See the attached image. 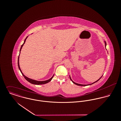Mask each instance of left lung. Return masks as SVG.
<instances>
[{"label": "left lung", "mask_w": 121, "mask_h": 121, "mask_svg": "<svg viewBox=\"0 0 121 121\" xmlns=\"http://www.w3.org/2000/svg\"><path fill=\"white\" fill-rule=\"evenodd\" d=\"M104 43H105V48H106V41H104ZM107 50V49H106ZM103 76H102L98 80H97L96 81H95V82H93V83H91V84H86V85H85V84H78V83H76V82H74L72 80V79H71V77H70V76L69 75V78H70V79L71 80V81L73 82V83H74V84H75V85H78V86H88V85H92V84H94V83H95V82H98L101 78H102V77Z\"/></svg>", "instance_id": "left-lung-1"}]
</instances>
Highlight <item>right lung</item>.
<instances>
[{
	"mask_svg": "<svg viewBox=\"0 0 121 121\" xmlns=\"http://www.w3.org/2000/svg\"><path fill=\"white\" fill-rule=\"evenodd\" d=\"M28 37V36L27 37H26V38L25 39V40H24V43L21 45V47L20 49V51H19V55H18V60H17V64H18V69H19V70H20V72L22 74L23 76L24 77V78L26 79V81H27L28 82H29L30 83H32V84H35V85H41V84H46V83H48V82H50L52 80V79L53 77L54 74L52 75V77H51L50 79H48V80L44 81H36V80H33V79H30V78H28V77H27L26 76L23 74V73H22V72L21 70L20 69V67H19V58L20 53V51H21V49H22V47H23V46L24 44L25 43L26 40V39L27 38V37Z\"/></svg>",
	"mask_w": 121,
	"mask_h": 121,
	"instance_id": "right-lung-1",
	"label": "right lung"
}]
</instances>
